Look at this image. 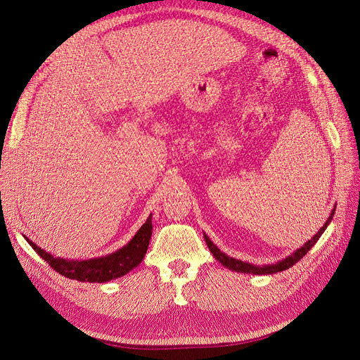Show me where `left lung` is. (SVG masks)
Returning <instances> with one entry per match:
<instances>
[{
  "label": "left lung",
  "mask_w": 360,
  "mask_h": 360,
  "mask_svg": "<svg viewBox=\"0 0 360 360\" xmlns=\"http://www.w3.org/2000/svg\"><path fill=\"white\" fill-rule=\"evenodd\" d=\"M333 214H335V209L332 210V213H330V216H329V219L326 221V224L320 228V231H319L317 234H315L308 243H304L300 249H297L296 252H294V254L290 255V257H287L285 259L278 261L276 264L254 266V264H249V263H243V261H240V259L231 258V257L225 255L224 252H221V250L217 249V246H214L213 242H212L210 238L207 237L205 234H204V240H205L207 246H209V249H210V252L213 254V257H214L217 261H219L221 264H224L226 269L234 270V271H242V274H250V275H271V274H276V271H282V270H287V269L292 267L294 264L297 263L299 259H302L304 255H307L308 250H309L315 243L319 242V238L321 237V234L324 233L326 228H328V225L330 224Z\"/></svg>",
  "instance_id": "1"
}]
</instances>
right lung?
I'll list each match as a JSON object with an SVG mask.
<instances>
[{
    "mask_svg": "<svg viewBox=\"0 0 360 360\" xmlns=\"http://www.w3.org/2000/svg\"><path fill=\"white\" fill-rule=\"evenodd\" d=\"M151 228H153V225H151L150 214L146 224L139 228L135 237L124 248L118 249L117 252L111 255L86 261H68L63 258H56L51 254H46L43 249L37 248L28 238L27 242L60 275L75 281L91 282V284L93 282H99L101 284V282H108L126 275L127 271L135 269L143 261L151 237Z\"/></svg>",
    "mask_w": 360,
    "mask_h": 360,
    "instance_id": "add662e5",
    "label": "right lung"
}]
</instances>
